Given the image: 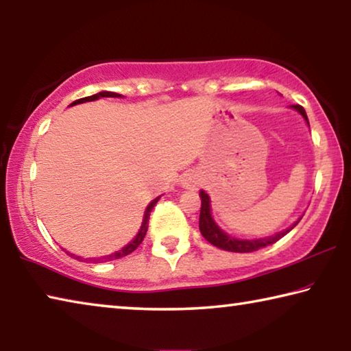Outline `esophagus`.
<instances>
[{
    "instance_id": "esophagus-1",
    "label": "esophagus",
    "mask_w": 351,
    "mask_h": 351,
    "mask_svg": "<svg viewBox=\"0 0 351 351\" xmlns=\"http://www.w3.org/2000/svg\"><path fill=\"white\" fill-rule=\"evenodd\" d=\"M181 184L184 189H195L199 184V178L197 173H193V171H189V173L181 178Z\"/></svg>"
}]
</instances>
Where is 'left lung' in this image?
Here are the masks:
<instances>
[{
  "mask_svg": "<svg viewBox=\"0 0 351 351\" xmlns=\"http://www.w3.org/2000/svg\"><path fill=\"white\" fill-rule=\"evenodd\" d=\"M294 108L300 112L302 116L305 117V121L308 122L306 112L304 110V106L300 105H294ZM310 125V123H308ZM201 197V212H199V230L203 234L204 239L210 243V245L217 246L219 249H224V251H230V252H254L258 251L261 247H266L269 245H274L276 241H278L282 237L287 235L291 229L295 228V224L299 223L297 221L294 226H291L289 229L283 230L280 234H276L274 237H268V239H258V240H237L229 237L228 234H224L221 229L218 228L213 221L212 213H210V199L207 197V193H204L203 190L199 192Z\"/></svg>",
  "mask_w": 351,
  "mask_h": 351,
  "instance_id": "left-lung-1",
  "label": "left lung"
}]
</instances>
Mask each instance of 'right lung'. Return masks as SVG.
<instances>
[{
	"label": "right lung",
	"instance_id": "obj_1",
	"mask_svg": "<svg viewBox=\"0 0 351 351\" xmlns=\"http://www.w3.org/2000/svg\"><path fill=\"white\" fill-rule=\"evenodd\" d=\"M99 97H121V94H116V93H110V91H102V93H99V94H94V96H90V97H83V99H79V100H75V102H73L71 105H77V104H83V102H90V100H96V99H99ZM158 199L159 198H154L150 204H148V207H147V210H145V215H144V221H142V226H141V230H139V234L136 235V239L130 243V245H127L123 249H121V251H117V252H114V254H111V255H105V257H100V258H91V261H110V260H116V258H122V257H125V255H128V254H132L136 247H138L141 243H142V240H144V237H145V234H147V229H148V218H150V212H152V209L154 207V204L158 203ZM71 257H74L75 260H82V257H77V255H74V254H71Z\"/></svg>",
	"mask_w": 351,
	"mask_h": 351
}]
</instances>
